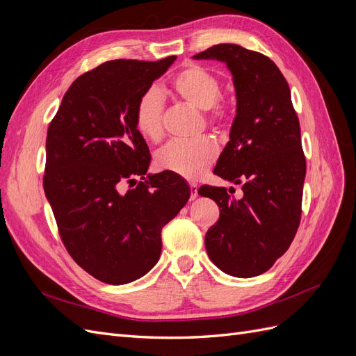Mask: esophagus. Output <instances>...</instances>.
Returning a JSON list of instances; mask_svg holds the SVG:
<instances>
[{
    "mask_svg": "<svg viewBox=\"0 0 356 356\" xmlns=\"http://www.w3.org/2000/svg\"><path fill=\"white\" fill-rule=\"evenodd\" d=\"M197 186L196 184H190V200H195L197 196H199V193H197Z\"/></svg>",
    "mask_w": 356,
    "mask_h": 356,
    "instance_id": "obj_1",
    "label": "esophagus"
}]
</instances>
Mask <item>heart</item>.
Masks as SVG:
<instances>
[{
  "label": "heart",
  "instance_id": "obj_1",
  "mask_svg": "<svg viewBox=\"0 0 356 356\" xmlns=\"http://www.w3.org/2000/svg\"><path fill=\"white\" fill-rule=\"evenodd\" d=\"M172 89L179 98L195 108L204 111V122L217 131L227 122V110L218 99L221 80L211 70L191 63L172 80ZM163 95L157 88H148L138 98L135 106V124L149 141H159L163 134ZM217 145L208 136L190 143H170L157 152V169L172 172L186 179L200 178L217 159Z\"/></svg>",
  "mask_w": 356,
  "mask_h": 356
}]
</instances>
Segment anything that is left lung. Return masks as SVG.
<instances>
[{"instance_id": "left-lung-1", "label": "left lung", "mask_w": 356, "mask_h": 356, "mask_svg": "<svg viewBox=\"0 0 356 356\" xmlns=\"http://www.w3.org/2000/svg\"><path fill=\"white\" fill-rule=\"evenodd\" d=\"M193 58L221 60L233 75L236 117L213 174L242 184L243 193L233 199V187L199 188L220 207L204 246L224 273L258 276L286 252L301 218L306 159L289 86L272 59L238 44Z\"/></svg>"}]
</instances>
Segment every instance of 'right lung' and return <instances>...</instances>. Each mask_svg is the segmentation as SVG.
I'll return each mask as SVG.
<instances>
[{
	"instance_id": "right-lung-1",
	"label": "right lung",
	"mask_w": 356,
	"mask_h": 356,
	"mask_svg": "<svg viewBox=\"0 0 356 356\" xmlns=\"http://www.w3.org/2000/svg\"><path fill=\"white\" fill-rule=\"evenodd\" d=\"M175 59H117L84 72L49 126L42 186L60 239L105 284H129L152 270L161 229L190 197L179 175L147 174L152 156L135 124L138 98Z\"/></svg>"
}]
</instances>
